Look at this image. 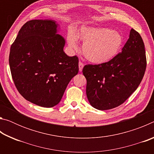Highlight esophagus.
I'll list each match as a JSON object with an SVG mask.
<instances>
[{
  "instance_id": "obj_1",
  "label": "esophagus",
  "mask_w": 154,
  "mask_h": 154,
  "mask_svg": "<svg viewBox=\"0 0 154 154\" xmlns=\"http://www.w3.org/2000/svg\"><path fill=\"white\" fill-rule=\"evenodd\" d=\"M83 66H84V64H83V62H79V70L80 72L82 71Z\"/></svg>"
}]
</instances>
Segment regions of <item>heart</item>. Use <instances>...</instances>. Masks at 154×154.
<instances>
[{"label":"heart","instance_id":"1","mask_svg":"<svg viewBox=\"0 0 154 154\" xmlns=\"http://www.w3.org/2000/svg\"><path fill=\"white\" fill-rule=\"evenodd\" d=\"M77 38L83 43L82 51L85 58L98 64L113 60L119 53L124 43L120 33L104 27H82L77 35L69 32L67 42L71 49L77 48Z\"/></svg>","mask_w":154,"mask_h":154}]
</instances>
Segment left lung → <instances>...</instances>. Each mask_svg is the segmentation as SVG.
Wrapping results in <instances>:
<instances>
[{"label": "left lung", "mask_w": 154, "mask_h": 154, "mask_svg": "<svg viewBox=\"0 0 154 154\" xmlns=\"http://www.w3.org/2000/svg\"><path fill=\"white\" fill-rule=\"evenodd\" d=\"M146 66L144 43L139 33L132 28L122 52L113 60L83 67L90 105L98 110H108L122 105L141 82Z\"/></svg>", "instance_id": "8db88e82"}]
</instances>
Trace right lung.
I'll list each match as a JSON object with an SVG mask.
<instances>
[{
  "label": "right lung",
  "mask_w": 154,
  "mask_h": 154,
  "mask_svg": "<svg viewBox=\"0 0 154 154\" xmlns=\"http://www.w3.org/2000/svg\"><path fill=\"white\" fill-rule=\"evenodd\" d=\"M52 20H33L21 28L9 54V66L18 92L43 107L60 103L68 84L79 72L77 56L64 51L65 39Z\"/></svg>",
  "instance_id": "1"
}]
</instances>
